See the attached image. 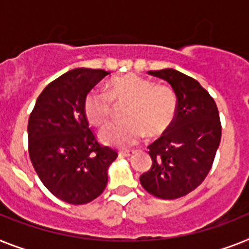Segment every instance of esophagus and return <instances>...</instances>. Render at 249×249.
Segmentation results:
<instances>
[{
  "label": "esophagus",
  "instance_id": "obj_1",
  "mask_svg": "<svg viewBox=\"0 0 249 249\" xmlns=\"http://www.w3.org/2000/svg\"><path fill=\"white\" fill-rule=\"evenodd\" d=\"M132 154H133V151H131V150H122V151H120V157L128 158V157H131Z\"/></svg>",
  "mask_w": 249,
  "mask_h": 249
}]
</instances>
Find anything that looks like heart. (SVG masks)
Returning <instances> with one entry per match:
<instances>
[{"mask_svg":"<svg viewBox=\"0 0 249 249\" xmlns=\"http://www.w3.org/2000/svg\"><path fill=\"white\" fill-rule=\"evenodd\" d=\"M114 106H122L123 120L108 124L99 137L106 145L129 147L147 136L157 137L170 128L177 117L178 99L172 86L154 84L136 73L117 76L102 90H90L84 99V113L92 126H104Z\"/></svg>","mask_w":249,"mask_h":249,"instance_id":"b5f03b06","label":"heart"}]
</instances>
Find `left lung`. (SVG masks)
<instances>
[{"label": "left lung", "instance_id": "obj_1", "mask_svg": "<svg viewBox=\"0 0 249 249\" xmlns=\"http://www.w3.org/2000/svg\"><path fill=\"white\" fill-rule=\"evenodd\" d=\"M149 73L172 85L178 110L170 128L147 146L153 164L140 182L153 196L174 200L196 190L210 172L220 145V116L197 80L172 69Z\"/></svg>", "mask_w": 249, "mask_h": 249}]
</instances>
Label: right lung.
Listing matches in <instances>:
<instances>
[{
	"label": "right lung",
	"mask_w": 249,
	"mask_h": 249,
	"mask_svg": "<svg viewBox=\"0 0 249 249\" xmlns=\"http://www.w3.org/2000/svg\"><path fill=\"white\" fill-rule=\"evenodd\" d=\"M109 72L75 69L46 86L28 123L29 157L47 190L71 205L103 194L118 153L104 146L84 113L86 94Z\"/></svg>",
	"instance_id": "1"
}]
</instances>
